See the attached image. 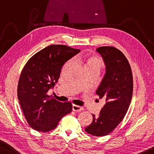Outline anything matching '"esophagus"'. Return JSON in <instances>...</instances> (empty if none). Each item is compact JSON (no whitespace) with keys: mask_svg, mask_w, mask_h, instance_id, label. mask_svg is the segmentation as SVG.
Segmentation results:
<instances>
[{"mask_svg":"<svg viewBox=\"0 0 154 154\" xmlns=\"http://www.w3.org/2000/svg\"><path fill=\"white\" fill-rule=\"evenodd\" d=\"M72 108L73 111H79V110H81L82 109V108L81 106H76V105H72Z\"/></svg>","mask_w":154,"mask_h":154,"instance_id":"1","label":"esophagus"}]
</instances>
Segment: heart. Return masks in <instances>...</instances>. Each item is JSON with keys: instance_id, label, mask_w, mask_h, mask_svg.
<instances>
[{"instance_id": "heart-1", "label": "heart", "mask_w": 154, "mask_h": 154, "mask_svg": "<svg viewBox=\"0 0 154 154\" xmlns=\"http://www.w3.org/2000/svg\"><path fill=\"white\" fill-rule=\"evenodd\" d=\"M85 67H90V68H96L99 69L101 68L103 62L102 60L98 56H87L85 58Z\"/></svg>"}]
</instances>
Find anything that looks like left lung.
<instances>
[{
  "label": "left lung",
  "instance_id": "left-lung-1",
  "mask_svg": "<svg viewBox=\"0 0 154 154\" xmlns=\"http://www.w3.org/2000/svg\"><path fill=\"white\" fill-rule=\"evenodd\" d=\"M106 66V72L96 93L105 101L98 116L92 114L91 124L85 128L96 137L108 135L123 120L132 97V73L121 51L111 46L96 48Z\"/></svg>",
  "mask_w": 154,
  "mask_h": 154
}]
</instances>
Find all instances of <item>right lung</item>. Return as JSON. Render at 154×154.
I'll list each match as a JSON object with an SVG mask.
<instances>
[{"label":"right lung","mask_w":154,"mask_h":154,"mask_svg":"<svg viewBox=\"0 0 154 154\" xmlns=\"http://www.w3.org/2000/svg\"><path fill=\"white\" fill-rule=\"evenodd\" d=\"M80 52L65 45H51L34 55L22 69L17 97L31 128L38 132L53 130L60 119L72 111L70 102L48 96L60 77L65 63Z\"/></svg>","instance_id":"add662e5"}]
</instances>
